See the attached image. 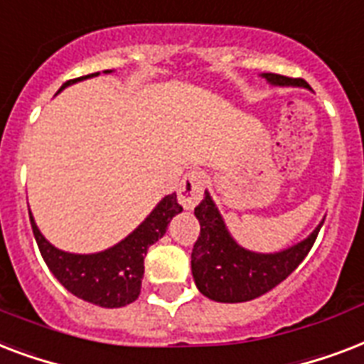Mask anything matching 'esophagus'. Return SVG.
<instances>
[{
    "mask_svg": "<svg viewBox=\"0 0 364 364\" xmlns=\"http://www.w3.org/2000/svg\"><path fill=\"white\" fill-rule=\"evenodd\" d=\"M203 197V176L197 171L184 174L178 188V201L186 210H191Z\"/></svg>",
    "mask_w": 364,
    "mask_h": 364,
    "instance_id": "obj_1",
    "label": "esophagus"
}]
</instances>
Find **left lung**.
Listing matches in <instances>:
<instances>
[{
	"label": "left lung",
	"mask_w": 364,
	"mask_h": 364,
	"mask_svg": "<svg viewBox=\"0 0 364 364\" xmlns=\"http://www.w3.org/2000/svg\"><path fill=\"white\" fill-rule=\"evenodd\" d=\"M267 83L277 87H306L304 80H292L279 74H262ZM201 233L191 250V273L203 296L214 302H249L275 289L289 277L308 256L323 222L300 243L279 252H255L243 249L228 232L220 210L205 191L196 207Z\"/></svg>",
	"instance_id": "1"
}]
</instances>
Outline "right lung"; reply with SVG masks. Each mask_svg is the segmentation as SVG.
Here are the masks:
<instances>
[{
    "label": "right lung",
    "instance_id": "1",
    "mask_svg": "<svg viewBox=\"0 0 364 364\" xmlns=\"http://www.w3.org/2000/svg\"><path fill=\"white\" fill-rule=\"evenodd\" d=\"M109 72L112 70H106L104 74ZM98 74L100 72L66 81L60 91L72 83L89 80ZM178 213H182V207L178 205L176 193L165 196L134 232L114 247L92 255H74L56 249L39 232L32 213L30 222L45 264L68 292L100 308H123L127 304L134 302L140 294L144 256L148 255L151 245L165 235L168 224Z\"/></svg>",
    "mask_w": 364,
    "mask_h": 364
}]
</instances>
